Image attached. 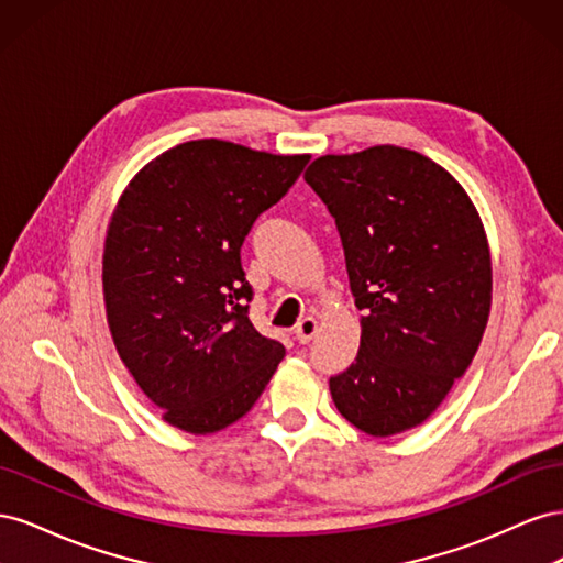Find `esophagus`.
<instances>
[{
  "instance_id": "1",
  "label": "esophagus",
  "mask_w": 563,
  "mask_h": 563,
  "mask_svg": "<svg viewBox=\"0 0 563 563\" xmlns=\"http://www.w3.org/2000/svg\"><path fill=\"white\" fill-rule=\"evenodd\" d=\"M317 331H319L317 319H314V317H305V319L298 321V327H296L294 335H296V340H298L300 345H308L310 340L317 335Z\"/></svg>"
}]
</instances>
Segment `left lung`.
<instances>
[{"instance_id":"1","label":"left lung","mask_w":563,"mask_h":563,"mask_svg":"<svg viewBox=\"0 0 563 563\" xmlns=\"http://www.w3.org/2000/svg\"><path fill=\"white\" fill-rule=\"evenodd\" d=\"M305 183L327 203L364 314L333 404L371 437L413 430L446 399L490 314V251L479 211L444 166L373 145L314 159Z\"/></svg>"}]
</instances>
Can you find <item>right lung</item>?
Instances as JSON below:
<instances>
[{
  "label": "right lung",
  "instance_id": "obj_1",
  "mask_svg": "<svg viewBox=\"0 0 563 563\" xmlns=\"http://www.w3.org/2000/svg\"><path fill=\"white\" fill-rule=\"evenodd\" d=\"M310 155L201 139L162 152L112 211L103 300L112 343L162 418L213 434L244 418L284 360L253 329L240 249Z\"/></svg>",
  "mask_w": 563,
  "mask_h": 563
}]
</instances>
